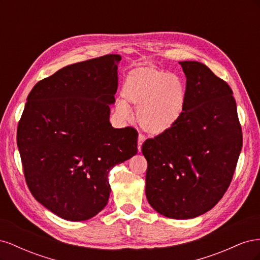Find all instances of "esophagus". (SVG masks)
<instances>
[{
	"instance_id": "1",
	"label": "esophagus",
	"mask_w": 260,
	"mask_h": 260,
	"mask_svg": "<svg viewBox=\"0 0 260 260\" xmlns=\"http://www.w3.org/2000/svg\"><path fill=\"white\" fill-rule=\"evenodd\" d=\"M145 141V137L143 135H139L138 137V149L139 152H141V147H142V144L144 143Z\"/></svg>"
}]
</instances>
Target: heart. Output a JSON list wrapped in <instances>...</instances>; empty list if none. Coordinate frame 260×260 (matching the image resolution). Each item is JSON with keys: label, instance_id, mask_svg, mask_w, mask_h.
Listing matches in <instances>:
<instances>
[{"label": "heart", "instance_id": "b5f03b06", "mask_svg": "<svg viewBox=\"0 0 260 260\" xmlns=\"http://www.w3.org/2000/svg\"><path fill=\"white\" fill-rule=\"evenodd\" d=\"M121 98L115 111L122 120H129L128 105L138 107L137 119L146 133L160 136L170 131L182 118L187 92L185 84L176 75L155 66L130 70L121 86Z\"/></svg>", "mask_w": 260, "mask_h": 260}]
</instances>
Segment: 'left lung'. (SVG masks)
Listing matches in <instances>:
<instances>
[{
	"label": "left lung",
	"mask_w": 260,
	"mask_h": 260,
	"mask_svg": "<svg viewBox=\"0 0 260 260\" xmlns=\"http://www.w3.org/2000/svg\"><path fill=\"white\" fill-rule=\"evenodd\" d=\"M186 106L170 131L142 145L146 199L158 214L192 219L205 214L229 187L242 149L237 103L225 81L199 61H179Z\"/></svg>",
	"instance_id": "left-lung-1"
}]
</instances>
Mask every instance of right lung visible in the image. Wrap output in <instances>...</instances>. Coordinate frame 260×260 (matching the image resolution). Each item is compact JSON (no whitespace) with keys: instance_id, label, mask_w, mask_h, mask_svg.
I'll return each instance as SVG.
<instances>
[{"instance_id":"1","label":"right lung","mask_w":260,"mask_h":260,"mask_svg":"<svg viewBox=\"0 0 260 260\" xmlns=\"http://www.w3.org/2000/svg\"><path fill=\"white\" fill-rule=\"evenodd\" d=\"M121 56L77 62L39 81L17 128V146L34 198L69 221L88 220L111 194L108 172L138 152L133 128L109 122Z\"/></svg>"}]
</instances>
